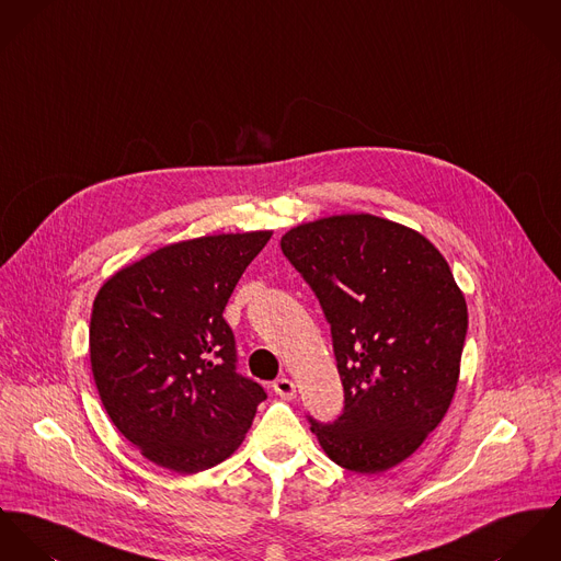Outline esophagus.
I'll return each instance as SVG.
<instances>
[{
	"instance_id": "34e87169",
	"label": "esophagus",
	"mask_w": 561,
	"mask_h": 561,
	"mask_svg": "<svg viewBox=\"0 0 561 561\" xmlns=\"http://www.w3.org/2000/svg\"><path fill=\"white\" fill-rule=\"evenodd\" d=\"M273 391H275L277 396H282L284 400L297 398V385H295L290 378H286V376H282V378H277V380L273 382Z\"/></svg>"
}]
</instances>
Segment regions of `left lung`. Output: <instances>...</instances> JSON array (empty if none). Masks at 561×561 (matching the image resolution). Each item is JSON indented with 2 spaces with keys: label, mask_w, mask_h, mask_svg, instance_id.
Masks as SVG:
<instances>
[{
  "label": "left lung",
  "mask_w": 561,
  "mask_h": 561,
  "mask_svg": "<svg viewBox=\"0 0 561 561\" xmlns=\"http://www.w3.org/2000/svg\"><path fill=\"white\" fill-rule=\"evenodd\" d=\"M282 251L324 310L344 385V413L311 433L348 471L400 465L440 424L460 376L469 313L447 260L370 213L299 224Z\"/></svg>",
  "instance_id": "8db88e82"
}]
</instances>
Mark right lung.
Returning <instances> with one entry per match:
<instances>
[{
    "label": "right lung",
    "mask_w": 561,
    "mask_h": 561,
    "mask_svg": "<svg viewBox=\"0 0 561 561\" xmlns=\"http://www.w3.org/2000/svg\"><path fill=\"white\" fill-rule=\"evenodd\" d=\"M271 230L206 234L116 271L90 316V366L114 426L157 467L206 471L230 458L264 389L237 374L226 304Z\"/></svg>",
    "instance_id": "obj_1"
}]
</instances>
